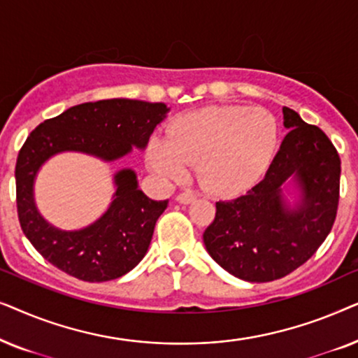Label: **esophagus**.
<instances>
[{
    "instance_id": "34e87169",
    "label": "esophagus",
    "mask_w": 358,
    "mask_h": 358,
    "mask_svg": "<svg viewBox=\"0 0 358 358\" xmlns=\"http://www.w3.org/2000/svg\"><path fill=\"white\" fill-rule=\"evenodd\" d=\"M194 199H195V192H192V190H185V192H180L178 197H176V200H178L179 203H190Z\"/></svg>"
}]
</instances>
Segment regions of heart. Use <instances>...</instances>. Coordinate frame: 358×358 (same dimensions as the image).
<instances>
[{
	"instance_id": "1",
	"label": "heart",
	"mask_w": 358,
	"mask_h": 358,
	"mask_svg": "<svg viewBox=\"0 0 358 358\" xmlns=\"http://www.w3.org/2000/svg\"><path fill=\"white\" fill-rule=\"evenodd\" d=\"M277 141L275 117L262 107H207L179 117L168 140H151L146 164L166 180H180L195 164L208 192L236 194L266 171Z\"/></svg>"
}]
</instances>
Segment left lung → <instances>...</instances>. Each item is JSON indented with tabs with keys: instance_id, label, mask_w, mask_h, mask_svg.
I'll return each instance as SVG.
<instances>
[{
	"instance_id": "8db88e82",
	"label": "left lung",
	"mask_w": 358,
	"mask_h": 358,
	"mask_svg": "<svg viewBox=\"0 0 358 358\" xmlns=\"http://www.w3.org/2000/svg\"><path fill=\"white\" fill-rule=\"evenodd\" d=\"M288 134L261 182L217 202L203 233L215 262L246 282H272L303 266L331 233L339 205L341 158L320 127L283 107ZM293 178L301 202L290 209L281 187Z\"/></svg>"
}]
</instances>
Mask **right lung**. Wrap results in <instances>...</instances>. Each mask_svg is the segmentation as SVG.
<instances>
[{
	"label": "right lung",
	"instance_id": "1",
	"mask_svg": "<svg viewBox=\"0 0 358 358\" xmlns=\"http://www.w3.org/2000/svg\"><path fill=\"white\" fill-rule=\"evenodd\" d=\"M168 110L163 102H85L31 131L16 161V203L22 231L43 259L80 280L107 282L125 275L145 257L168 200L146 197L134 171L122 169L114 176L117 190L110 207L97 222L76 231H63L42 218L34 202V180L41 166L62 151L114 161L130 153L131 146L143 150Z\"/></svg>",
	"mask_w": 358,
	"mask_h": 358
}]
</instances>
